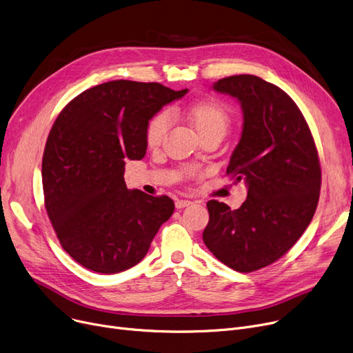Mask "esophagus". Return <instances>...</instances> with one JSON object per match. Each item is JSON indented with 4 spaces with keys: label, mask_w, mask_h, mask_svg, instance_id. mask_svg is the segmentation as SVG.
I'll use <instances>...</instances> for the list:
<instances>
[{
    "label": "esophagus",
    "mask_w": 353,
    "mask_h": 353,
    "mask_svg": "<svg viewBox=\"0 0 353 353\" xmlns=\"http://www.w3.org/2000/svg\"><path fill=\"white\" fill-rule=\"evenodd\" d=\"M192 205L190 200H184V199H177L176 200V208L177 209H183V208H188Z\"/></svg>",
    "instance_id": "1"
}]
</instances>
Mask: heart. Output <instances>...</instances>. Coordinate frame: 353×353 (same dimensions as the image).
Here are the masks:
<instances>
[{"mask_svg":"<svg viewBox=\"0 0 353 353\" xmlns=\"http://www.w3.org/2000/svg\"><path fill=\"white\" fill-rule=\"evenodd\" d=\"M172 113H181L194 127L196 132L201 139L208 136L219 134L223 136L230 123L229 110L216 100H200L194 101L184 108L172 107ZM170 125V117L167 111H157L148 119L144 128V140L148 147H157Z\"/></svg>","mask_w":353,"mask_h":353,"instance_id":"1","label":"heart"}]
</instances>
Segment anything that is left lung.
<instances>
[{"label": "left lung", "instance_id": "obj_1", "mask_svg": "<svg viewBox=\"0 0 353 353\" xmlns=\"http://www.w3.org/2000/svg\"><path fill=\"white\" fill-rule=\"evenodd\" d=\"M213 88L243 110L242 137L226 173L248 184V197L236 210L208 201L203 242L221 263L249 273L281 259L309 226L321 163L302 111L282 88L250 74L221 79Z\"/></svg>", "mask_w": 353, "mask_h": 353}]
</instances>
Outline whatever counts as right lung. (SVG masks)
Segmentation results:
<instances>
[{"label": "right lung", "instance_id": "add662e5", "mask_svg": "<svg viewBox=\"0 0 353 353\" xmlns=\"http://www.w3.org/2000/svg\"><path fill=\"white\" fill-rule=\"evenodd\" d=\"M186 92L108 81L83 91L55 119L43 156L44 205L63 249L85 269L133 268L173 214L169 196L125 188L124 160L144 157L148 119Z\"/></svg>", "mask_w": 353, "mask_h": 353}]
</instances>
